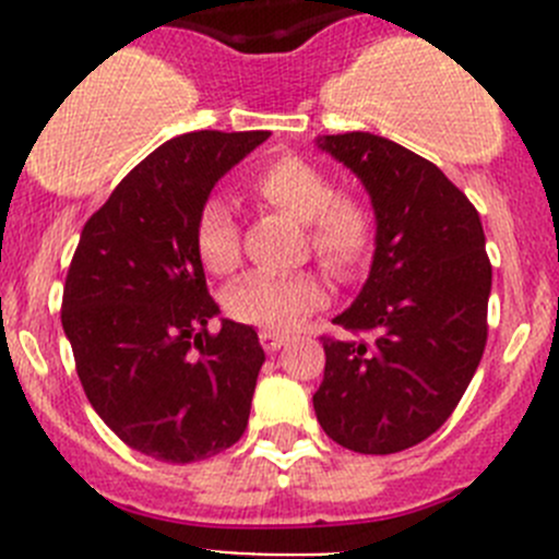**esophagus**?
<instances>
[{"instance_id":"1","label":"esophagus","mask_w":559,"mask_h":559,"mask_svg":"<svg viewBox=\"0 0 559 559\" xmlns=\"http://www.w3.org/2000/svg\"><path fill=\"white\" fill-rule=\"evenodd\" d=\"M259 343H262L267 352H278V348L286 343V335L284 332H275V330H262L259 332Z\"/></svg>"}]
</instances>
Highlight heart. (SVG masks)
Returning <instances> with one entry per match:
<instances>
[{
  "label": "heart",
  "instance_id": "1",
  "mask_svg": "<svg viewBox=\"0 0 559 559\" xmlns=\"http://www.w3.org/2000/svg\"><path fill=\"white\" fill-rule=\"evenodd\" d=\"M253 191L275 211L306 224L308 248L324 270L352 278L368 262L376 216L362 194L335 189L332 178L297 154L270 159L253 175ZM194 248L207 273L227 275L240 262V227L224 200L202 202L194 222ZM326 300L316 273H248L224 295V311L243 324L286 330Z\"/></svg>",
  "mask_w": 559,
  "mask_h": 559
}]
</instances>
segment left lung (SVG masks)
Wrapping results in <instances>:
<instances>
[{"mask_svg": "<svg viewBox=\"0 0 559 559\" xmlns=\"http://www.w3.org/2000/svg\"><path fill=\"white\" fill-rule=\"evenodd\" d=\"M357 173L376 211L373 267L324 341L321 430L359 454H394L452 416L487 346L492 264L478 211L432 162L370 132L319 140ZM368 334V338H362Z\"/></svg>", "mask_w": 559, "mask_h": 559, "instance_id": "8db88e82", "label": "left lung"}]
</instances>
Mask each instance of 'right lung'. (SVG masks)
Wrapping results in <instances>:
<instances>
[{"instance_id": "add662e5", "label": "right lung", "mask_w": 559, "mask_h": 559, "mask_svg": "<svg viewBox=\"0 0 559 559\" xmlns=\"http://www.w3.org/2000/svg\"><path fill=\"white\" fill-rule=\"evenodd\" d=\"M270 132H189L145 156L83 227L61 326L99 419L140 454L197 462L240 441L264 352L222 321L194 248L202 202Z\"/></svg>"}]
</instances>
